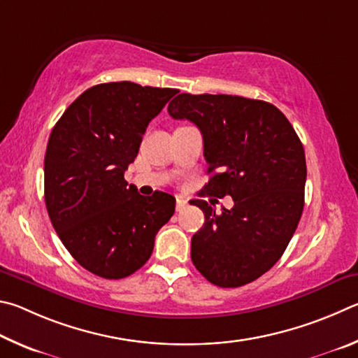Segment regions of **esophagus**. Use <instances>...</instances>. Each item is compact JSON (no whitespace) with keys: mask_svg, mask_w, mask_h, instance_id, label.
Masks as SVG:
<instances>
[{"mask_svg":"<svg viewBox=\"0 0 358 358\" xmlns=\"http://www.w3.org/2000/svg\"><path fill=\"white\" fill-rule=\"evenodd\" d=\"M187 204L189 203H187L184 198H176V210L178 212H182L187 208Z\"/></svg>","mask_w":358,"mask_h":358,"instance_id":"esophagus-1","label":"esophagus"}]
</instances>
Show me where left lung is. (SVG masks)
Listing matches in <instances>:
<instances>
[{
    "instance_id": "obj_1",
    "label": "left lung",
    "mask_w": 358,
    "mask_h": 358,
    "mask_svg": "<svg viewBox=\"0 0 358 358\" xmlns=\"http://www.w3.org/2000/svg\"><path fill=\"white\" fill-rule=\"evenodd\" d=\"M169 116L201 130L212 174L204 192L234 206L217 214L204 199V224L192 237V261L220 287L252 283L272 268L296 233L305 201L302 141L286 116L264 100L227 94H179Z\"/></svg>"
}]
</instances>
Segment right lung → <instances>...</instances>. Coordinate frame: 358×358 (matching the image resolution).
<instances>
[{
    "mask_svg": "<svg viewBox=\"0 0 358 358\" xmlns=\"http://www.w3.org/2000/svg\"><path fill=\"white\" fill-rule=\"evenodd\" d=\"M178 90L102 83L69 105L48 138L43 180L48 217L86 271L125 278L146 264L174 196H143L124 179L148 124Z\"/></svg>",
    "mask_w": 358,
    "mask_h": 358,
    "instance_id": "obj_1",
    "label": "right lung"
}]
</instances>
